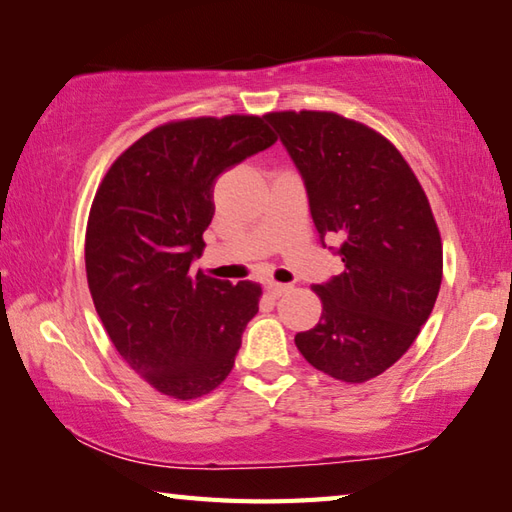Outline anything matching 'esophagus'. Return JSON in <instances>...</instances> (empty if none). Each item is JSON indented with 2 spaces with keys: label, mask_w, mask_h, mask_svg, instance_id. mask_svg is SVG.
Returning a JSON list of instances; mask_svg holds the SVG:
<instances>
[{
  "label": "esophagus",
  "mask_w": 512,
  "mask_h": 512,
  "mask_svg": "<svg viewBox=\"0 0 512 512\" xmlns=\"http://www.w3.org/2000/svg\"><path fill=\"white\" fill-rule=\"evenodd\" d=\"M289 289H291L289 284H280V282H268V284H266L268 296H273V298H280V296H284V293H287Z\"/></svg>",
  "instance_id": "obj_1"
}]
</instances>
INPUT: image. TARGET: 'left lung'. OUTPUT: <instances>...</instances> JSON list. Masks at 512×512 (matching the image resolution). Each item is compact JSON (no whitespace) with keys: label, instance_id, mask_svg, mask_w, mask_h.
Masks as SVG:
<instances>
[{"label":"left lung","instance_id":"obj_1","mask_svg":"<svg viewBox=\"0 0 512 512\" xmlns=\"http://www.w3.org/2000/svg\"><path fill=\"white\" fill-rule=\"evenodd\" d=\"M307 189L318 239L343 273L314 284L323 316L296 334L325 375L361 384L411 348L436 305L443 244L422 187L400 151L334 112H271Z\"/></svg>","mask_w":512,"mask_h":512}]
</instances>
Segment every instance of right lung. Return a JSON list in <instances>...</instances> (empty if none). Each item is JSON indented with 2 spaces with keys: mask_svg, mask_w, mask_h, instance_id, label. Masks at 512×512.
<instances>
[{
  "mask_svg": "<svg viewBox=\"0 0 512 512\" xmlns=\"http://www.w3.org/2000/svg\"><path fill=\"white\" fill-rule=\"evenodd\" d=\"M264 117H198L153 128L119 155L94 196L85 271L128 366L176 400L230 375L262 289L194 273L214 216V180L268 149Z\"/></svg>",
  "mask_w": 512,
  "mask_h": 512,
  "instance_id": "add662e5",
  "label": "right lung"
}]
</instances>
